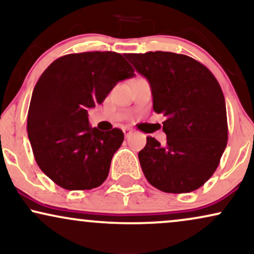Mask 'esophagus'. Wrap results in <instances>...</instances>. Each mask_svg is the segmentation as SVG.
Wrapping results in <instances>:
<instances>
[{"label":"esophagus","mask_w":254,"mask_h":254,"mask_svg":"<svg viewBox=\"0 0 254 254\" xmlns=\"http://www.w3.org/2000/svg\"><path fill=\"white\" fill-rule=\"evenodd\" d=\"M123 132H124V136H125V137H129V135L131 133V130H129V129H124Z\"/></svg>","instance_id":"34e87169"}]
</instances>
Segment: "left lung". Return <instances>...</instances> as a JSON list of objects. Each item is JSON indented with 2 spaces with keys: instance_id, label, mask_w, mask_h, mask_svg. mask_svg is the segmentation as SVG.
Here are the masks:
<instances>
[{
  "instance_id": "obj_1",
  "label": "left lung",
  "mask_w": 254,
  "mask_h": 254,
  "mask_svg": "<svg viewBox=\"0 0 254 254\" xmlns=\"http://www.w3.org/2000/svg\"><path fill=\"white\" fill-rule=\"evenodd\" d=\"M151 85L154 111L166 117L167 144L146 137L138 152L148 182L166 193H189L209 180L228 139L225 97L218 80L193 58L172 52L125 54Z\"/></svg>"
}]
</instances>
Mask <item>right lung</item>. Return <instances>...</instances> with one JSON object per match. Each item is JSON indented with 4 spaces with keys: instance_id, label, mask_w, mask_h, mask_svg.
Returning <instances> with one entry per match:
<instances>
[{
    "instance_id": "add662e5",
    "label": "right lung",
    "mask_w": 254,
    "mask_h": 254,
    "mask_svg": "<svg viewBox=\"0 0 254 254\" xmlns=\"http://www.w3.org/2000/svg\"><path fill=\"white\" fill-rule=\"evenodd\" d=\"M133 72L122 54L96 51L60 57L39 78L27 131L36 163L56 185L88 190L105 181L124 133L91 127L87 109L103 103Z\"/></svg>"
}]
</instances>
